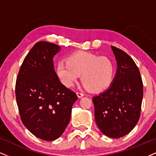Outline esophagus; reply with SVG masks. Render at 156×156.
I'll return each mask as SVG.
<instances>
[{"label":"esophagus","instance_id":"34e87169","mask_svg":"<svg viewBox=\"0 0 156 156\" xmlns=\"http://www.w3.org/2000/svg\"><path fill=\"white\" fill-rule=\"evenodd\" d=\"M76 95H77L78 98H82L84 96V94L82 93H80V92H77V93H76Z\"/></svg>","mask_w":156,"mask_h":156}]
</instances>
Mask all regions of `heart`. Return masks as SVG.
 <instances>
[{
	"label": "heart",
	"instance_id": "obj_1",
	"mask_svg": "<svg viewBox=\"0 0 156 156\" xmlns=\"http://www.w3.org/2000/svg\"><path fill=\"white\" fill-rule=\"evenodd\" d=\"M116 67L111 59L87 52H76L66 57V62L61 61L55 66V72L66 87H72L81 75L82 82L92 92L106 89L112 83Z\"/></svg>",
	"mask_w": 156,
	"mask_h": 156
}]
</instances>
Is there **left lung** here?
I'll use <instances>...</instances> for the list:
<instances>
[{"instance_id":"1","label":"left lung","mask_w":156,"mask_h":156,"mask_svg":"<svg viewBox=\"0 0 156 156\" xmlns=\"http://www.w3.org/2000/svg\"><path fill=\"white\" fill-rule=\"evenodd\" d=\"M117 71L109 88L93 98L95 119L107 137L119 138L133 129L139 121L143 84L133 59L122 50L111 46Z\"/></svg>"}]
</instances>
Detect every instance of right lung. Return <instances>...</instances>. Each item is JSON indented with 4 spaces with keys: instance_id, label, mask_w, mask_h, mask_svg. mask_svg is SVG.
<instances>
[{
    "instance_id": "add662e5",
    "label": "right lung",
    "mask_w": 156,
    "mask_h": 156,
    "mask_svg": "<svg viewBox=\"0 0 156 156\" xmlns=\"http://www.w3.org/2000/svg\"><path fill=\"white\" fill-rule=\"evenodd\" d=\"M60 50L51 43H36L23 61L15 87L23 124L45 141L56 140L63 133L78 98L61 83L54 70L53 58Z\"/></svg>"
}]
</instances>
